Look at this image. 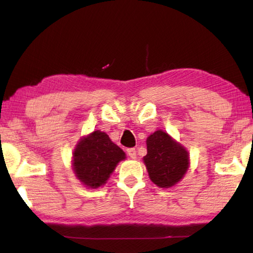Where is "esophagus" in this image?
Returning <instances> with one entry per match:
<instances>
[{"label":"esophagus","instance_id":"34e87169","mask_svg":"<svg viewBox=\"0 0 253 253\" xmlns=\"http://www.w3.org/2000/svg\"><path fill=\"white\" fill-rule=\"evenodd\" d=\"M127 154L129 155V157H130L131 159H136V157H137L136 149H135V148H129V149H127Z\"/></svg>","mask_w":253,"mask_h":253}]
</instances>
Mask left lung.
Wrapping results in <instances>:
<instances>
[{"mask_svg": "<svg viewBox=\"0 0 253 253\" xmlns=\"http://www.w3.org/2000/svg\"><path fill=\"white\" fill-rule=\"evenodd\" d=\"M147 155L143 162L149 177L161 188H169L177 184L189 168V154L169 133L154 131L147 139Z\"/></svg>", "mask_w": 253, "mask_h": 253, "instance_id": "left-lung-1", "label": "left lung"}]
</instances>
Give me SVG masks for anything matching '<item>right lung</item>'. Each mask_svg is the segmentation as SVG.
Returning <instances> with one entry per match:
<instances>
[{
	"mask_svg": "<svg viewBox=\"0 0 253 253\" xmlns=\"http://www.w3.org/2000/svg\"><path fill=\"white\" fill-rule=\"evenodd\" d=\"M125 152L112 142L105 132L95 130L80 139L73 155V169L77 178L88 188L106 184Z\"/></svg>",
	"mask_w": 253,
	"mask_h": 253,
	"instance_id": "right-lung-1",
	"label": "right lung"
}]
</instances>
